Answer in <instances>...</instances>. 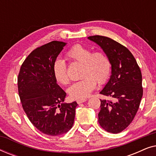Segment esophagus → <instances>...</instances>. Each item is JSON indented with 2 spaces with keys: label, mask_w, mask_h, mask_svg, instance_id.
Segmentation results:
<instances>
[{
  "label": "esophagus",
  "mask_w": 156,
  "mask_h": 156,
  "mask_svg": "<svg viewBox=\"0 0 156 156\" xmlns=\"http://www.w3.org/2000/svg\"><path fill=\"white\" fill-rule=\"evenodd\" d=\"M87 101V99H78V100H76V102H77V104H82V103H83V102H85Z\"/></svg>",
  "instance_id": "obj_1"
}]
</instances>
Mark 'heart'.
<instances>
[{
    "mask_svg": "<svg viewBox=\"0 0 156 156\" xmlns=\"http://www.w3.org/2000/svg\"><path fill=\"white\" fill-rule=\"evenodd\" d=\"M67 58L73 62L82 64L80 76L82 79L74 83L68 89L69 97L74 99H81L90 95L97 86L103 84L108 80L112 72V64L107 55L103 52H92L90 48L76 44L66 53ZM54 76L61 84H69L67 65L63 59H57L52 66Z\"/></svg>",
    "mask_w": 156,
    "mask_h": 156,
    "instance_id": "heart-1",
    "label": "heart"
}]
</instances>
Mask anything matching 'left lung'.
Returning a JSON list of instances; mask_svg holds the SVG:
<instances>
[{"mask_svg":"<svg viewBox=\"0 0 156 156\" xmlns=\"http://www.w3.org/2000/svg\"><path fill=\"white\" fill-rule=\"evenodd\" d=\"M101 47L112 64V75L100 94L113 101L101 100L99 123L105 131L118 133L129 126L139 108L143 96L142 74L132 53L109 37L89 36Z\"/></svg>","mask_w":156,"mask_h":156,"instance_id":"1","label":"left lung"}]
</instances>
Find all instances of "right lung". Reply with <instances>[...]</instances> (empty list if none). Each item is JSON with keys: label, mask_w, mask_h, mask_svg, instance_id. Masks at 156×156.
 <instances>
[{"label": "right lung", "mask_w": 156, "mask_h": 156, "mask_svg": "<svg viewBox=\"0 0 156 156\" xmlns=\"http://www.w3.org/2000/svg\"><path fill=\"white\" fill-rule=\"evenodd\" d=\"M66 43L52 41L34 50L21 65L18 88L27 118L48 136L67 133L73 126L76 101L62 103L67 94L57 84L52 66Z\"/></svg>", "instance_id": "add662e5"}]
</instances>
